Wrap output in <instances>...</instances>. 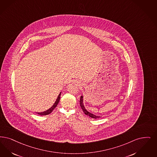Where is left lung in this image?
I'll use <instances>...</instances> for the list:
<instances>
[{"mask_svg": "<svg viewBox=\"0 0 157 157\" xmlns=\"http://www.w3.org/2000/svg\"><path fill=\"white\" fill-rule=\"evenodd\" d=\"M80 106L81 107L83 110V112H84V113L86 114V115H88L89 117L93 118V119H98V118H99L101 117L100 116H96L92 113H90L89 112L88 110L85 109V107L84 106V105H83V96H81V98H80Z\"/></svg>", "mask_w": 157, "mask_h": 157, "instance_id": "1", "label": "left lung"}]
</instances>
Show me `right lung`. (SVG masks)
<instances>
[{
    "label": "right lung",
    "instance_id": "add662e5",
    "mask_svg": "<svg viewBox=\"0 0 157 157\" xmlns=\"http://www.w3.org/2000/svg\"><path fill=\"white\" fill-rule=\"evenodd\" d=\"M61 92H60V94H59L58 95V98H57V99H56V102H55V103L53 105V106L51 107V108H50L48 110H46V111H45V112H41V113H36L38 114H40V115H41V116H44V115H47V114H50L52 112V110L56 107V106L58 105V103H59V100H60V96H61Z\"/></svg>",
    "mask_w": 157,
    "mask_h": 157
}]
</instances>
